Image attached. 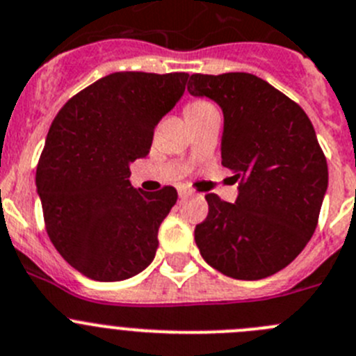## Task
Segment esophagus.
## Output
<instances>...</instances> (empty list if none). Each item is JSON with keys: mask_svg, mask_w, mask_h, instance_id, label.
<instances>
[{"mask_svg": "<svg viewBox=\"0 0 356 356\" xmlns=\"http://www.w3.org/2000/svg\"><path fill=\"white\" fill-rule=\"evenodd\" d=\"M189 195H191V191H189V189H186V188L179 189V198H186V197H189Z\"/></svg>", "mask_w": 356, "mask_h": 356, "instance_id": "esophagus-1", "label": "esophagus"}]
</instances>
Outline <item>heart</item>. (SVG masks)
Masks as SVG:
<instances>
[{
    "label": "heart",
    "instance_id": "b5f03b06",
    "mask_svg": "<svg viewBox=\"0 0 356 356\" xmlns=\"http://www.w3.org/2000/svg\"><path fill=\"white\" fill-rule=\"evenodd\" d=\"M214 105L209 102H205V99H193V102H189L188 105H186L184 112L186 115H191V114H198V112H204V111H209V108H212Z\"/></svg>",
    "mask_w": 356,
    "mask_h": 356
}]
</instances>
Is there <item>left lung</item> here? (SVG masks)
Returning a JSON list of instances; mask_svg holds the SVG:
<instances>
[{"mask_svg": "<svg viewBox=\"0 0 356 356\" xmlns=\"http://www.w3.org/2000/svg\"><path fill=\"white\" fill-rule=\"evenodd\" d=\"M188 91L223 108L221 163L241 182L235 204L205 195L209 214L195 228V242L225 275L268 277L291 264L316 230L328 167L313 122L253 73H193Z\"/></svg>", "mask_w": 356, "mask_h": 356, "instance_id": "1", "label": "left lung"}]
</instances>
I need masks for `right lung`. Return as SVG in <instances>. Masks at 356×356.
I'll list each match as a JSON object with an SVG mask.
<instances>
[{
	"instance_id": "1",
	"label": "right lung",
	"mask_w": 356,
	"mask_h": 356,
	"mask_svg": "<svg viewBox=\"0 0 356 356\" xmlns=\"http://www.w3.org/2000/svg\"><path fill=\"white\" fill-rule=\"evenodd\" d=\"M188 73L115 72L58 112L36 167L49 238L75 270L122 281L144 270L158 228L177 202L165 186L129 184V163L149 154L154 126L184 92Z\"/></svg>"
}]
</instances>
